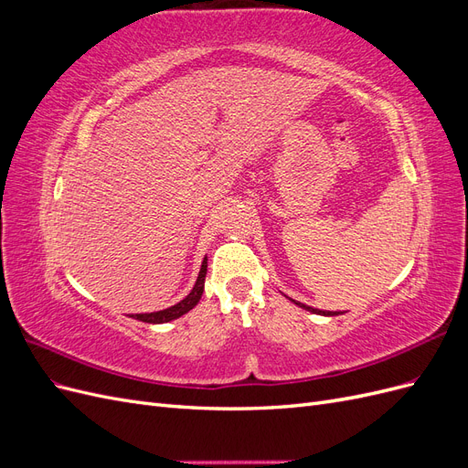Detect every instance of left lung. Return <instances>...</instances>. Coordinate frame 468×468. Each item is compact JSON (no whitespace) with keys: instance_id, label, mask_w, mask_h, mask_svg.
<instances>
[{"instance_id":"left-lung-1","label":"left lung","mask_w":468,"mask_h":468,"mask_svg":"<svg viewBox=\"0 0 468 468\" xmlns=\"http://www.w3.org/2000/svg\"><path fill=\"white\" fill-rule=\"evenodd\" d=\"M296 304L306 308V310H310V313H316V314H325V316H335V314H339V313H322V310H316V308H313V306H306V304H301V303H296Z\"/></svg>"}]
</instances>
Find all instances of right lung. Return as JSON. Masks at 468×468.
Masks as SVG:
<instances>
[{"instance_id":"obj_1","label":"right lung","mask_w":468,"mask_h":468,"mask_svg":"<svg viewBox=\"0 0 468 468\" xmlns=\"http://www.w3.org/2000/svg\"><path fill=\"white\" fill-rule=\"evenodd\" d=\"M205 277H207V258L203 260V265H201V271H199V277H197V282L193 291L183 299L181 303L169 306L165 310H158V313H150V314H134L133 318L140 320V322H148V324H164V322H169V320H176L179 316H183L186 313H189V310L199 303L201 294H203V289H205Z\"/></svg>"}]
</instances>
